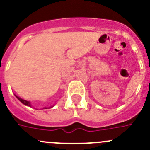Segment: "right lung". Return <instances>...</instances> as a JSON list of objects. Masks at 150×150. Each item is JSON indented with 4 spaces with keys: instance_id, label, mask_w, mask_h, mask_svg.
Instances as JSON below:
<instances>
[{
    "instance_id": "obj_1",
    "label": "right lung",
    "mask_w": 150,
    "mask_h": 150,
    "mask_svg": "<svg viewBox=\"0 0 150 150\" xmlns=\"http://www.w3.org/2000/svg\"><path fill=\"white\" fill-rule=\"evenodd\" d=\"M15 96H16L17 99H18V100L20 101V102H22V103L23 104V105H25V106L31 107V103H30V102H28V101L24 100V99H21V98H20L19 96H16V95H15ZM53 106H54V105H52V106H50V107H45V108H42V109H48V108H53Z\"/></svg>"
}]
</instances>
